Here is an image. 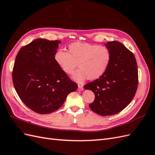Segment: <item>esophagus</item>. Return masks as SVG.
I'll list each match as a JSON object with an SVG mask.
<instances>
[{
	"mask_svg": "<svg viewBox=\"0 0 155 155\" xmlns=\"http://www.w3.org/2000/svg\"><path fill=\"white\" fill-rule=\"evenodd\" d=\"M83 86L82 85H78V91H83Z\"/></svg>",
	"mask_w": 155,
	"mask_h": 155,
	"instance_id": "esophagus-1",
	"label": "esophagus"
}]
</instances>
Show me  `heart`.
I'll use <instances>...</instances> for the list:
<instances>
[{
	"label": "heart",
	"instance_id": "1",
	"mask_svg": "<svg viewBox=\"0 0 155 155\" xmlns=\"http://www.w3.org/2000/svg\"><path fill=\"white\" fill-rule=\"evenodd\" d=\"M69 52L58 50L54 59L59 67L68 74L78 67L79 69L73 75L79 83L86 79L94 80L101 77L109 68L112 58L110 50L106 46L88 43L75 42L68 46Z\"/></svg>",
	"mask_w": 155,
	"mask_h": 155
}]
</instances>
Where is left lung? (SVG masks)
Segmentation results:
<instances>
[{"label":"left lung","mask_w":155,"mask_h":155,"mask_svg":"<svg viewBox=\"0 0 155 155\" xmlns=\"http://www.w3.org/2000/svg\"><path fill=\"white\" fill-rule=\"evenodd\" d=\"M112 58L109 68L101 77L84 86L95 94L89 104L91 109L101 116H110L124 109L137 92L138 74L132 51L118 41L105 44Z\"/></svg>","instance_id":"1"}]
</instances>
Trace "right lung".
I'll return each mask as SVG.
<instances>
[{"label": "right lung", "instance_id": "1", "mask_svg": "<svg viewBox=\"0 0 155 155\" xmlns=\"http://www.w3.org/2000/svg\"><path fill=\"white\" fill-rule=\"evenodd\" d=\"M60 43L37 39L22 46L14 63L12 79L17 94L29 109L41 114L57 110L78 87L55 61Z\"/></svg>", "mask_w": 155, "mask_h": 155}]
</instances>
